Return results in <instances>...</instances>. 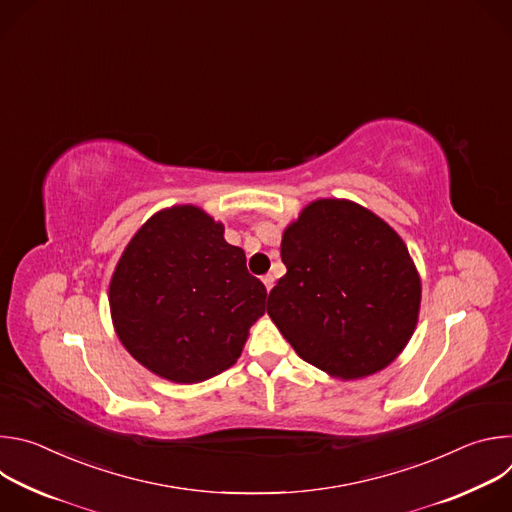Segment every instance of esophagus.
I'll return each mask as SVG.
<instances>
[{"label": "esophagus", "instance_id": "esophagus-1", "mask_svg": "<svg viewBox=\"0 0 512 512\" xmlns=\"http://www.w3.org/2000/svg\"><path fill=\"white\" fill-rule=\"evenodd\" d=\"M263 283H265V287H267V291L273 287V275L271 273H267V275H263Z\"/></svg>", "mask_w": 512, "mask_h": 512}]
</instances>
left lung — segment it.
<instances>
[{"instance_id":"obj_1","label":"left lung","mask_w":512,"mask_h":512,"mask_svg":"<svg viewBox=\"0 0 512 512\" xmlns=\"http://www.w3.org/2000/svg\"><path fill=\"white\" fill-rule=\"evenodd\" d=\"M287 273L267 314L314 367L338 377L373 375L409 342L421 283L401 237L371 210L316 200L281 241Z\"/></svg>"}]
</instances>
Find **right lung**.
I'll list each match as a JSON object with an SVG mask.
<instances>
[{
    "instance_id": "obj_1",
    "label": "right lung",
    "mask_w": 512,
    "mask_h": 512,
    "mask_svg": "<svg viewBox=\"0 0 512 512\" xmlns=\"http://www.w3.org/2000/svg\"><path fill=\"white\" fill-rule=\"evenodd\" d=\"M223 233L196 206L162 210L113 273L109 304L123 346L168 381L200 383L229 369L265 314V285Z\"/></svg>"
}]
</instances>
